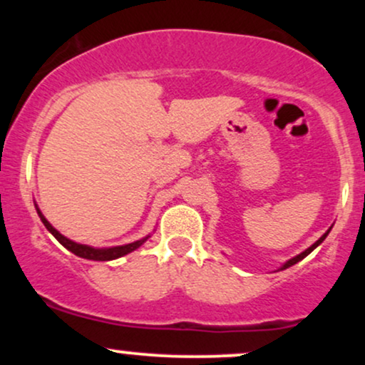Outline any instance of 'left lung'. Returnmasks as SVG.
<instances>
[{
    "instance_id": "1",
    "label": "left lung",
    "mask_w": 365,
    "mask_h": 365,
    "mask_svg": "<svg viewBox=\"0 0 365 365\" xmlns=\"http://www.w3.org/2000/svg\"><path fill=\"white\" fill-rule=\"evenodd\" d=\"M328 233H329V230H328V232H326V233H324V235H322V237L319 238V240H317V242H316V244H314V245H311V247H309V249H307V250H305V252H302V254H299V255H297V257H293V259H290V261H288L287 264H284V266L282 267V269H287V267H290V266H293V264H297V262H299V261H302V259H304V257H307V255H309V254H311V252H312V250H314V249H316V247H317V245H319V244H321V242H322V240H324V238H326V237H328Z\"/></svg>"
}]
</instances>
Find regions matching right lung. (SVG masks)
I'll return each instance as SVG.
<instances>
[{
	"instance_id": "1",
	"label": "right lung",
	"mask_w": 365,
	"mask_h": 365,
	"mask_svg": "<svg viewBox=\"0 0 365 365\" xmlns=\"http://www.w3.org/2000/svg\"><path fill=\"white\" fill-rule=\"evenodd\" d=\"M37 212H39V211H37ZM39 216H41V221H43L46 228H48L49 232L53 233V237L56 238V240L60 242V244L65 247V249H68L70 252L78 255V257L91 259V261H113V259H118V257H121V255L132 252V250H135L137 247H140L145 242V238H144V240H137V242H133V244H128V245L113 247V249H92V247L75 244V242L68 240V238L63 237L60 232H56V230H54L53 226L49 225V221L46 220V217L41 215V212H39Z\"/></svg>"
}]
</instances>
